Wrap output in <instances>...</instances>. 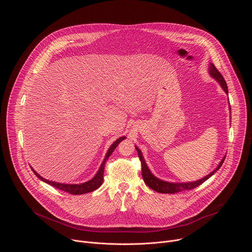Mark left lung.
<instances>
[{"label":"left lung","mask_w":252,"mask_h":252,"mask_svg":"<svg viewBox=\"0 0 252 252\" xmlns=\"http://www.w3.org/2000/svg\"><path fill=\"white\" fill-rule=\"evenodd\" d=\"M209 75L217 80L220 87L223 89V91L228 94V89H227V85H226V82L225 80L223 79L222 75L220 73L219 69L215 67V65L213 63H210L209 64ZM136 151H137V154H138V158H139V160L141 162V174H142V178L143 181H145V183L147 184V186L149 188H151L152 189L158 191V192H160V193H170V194H173V193H176V192H179V191H184V190H190V189H195L196 187L200 186L201 184H203L205 181H207V179L214 173L217 172L220 166L222 165L224 159H225V157L221 159V161L220 162V164L218 165V167L215 168L212 172H210L208 175H206L205 177L201 178V179H198V181L196 182H192V183H167V182H163L161 181V179L156 177L152 172L151 170L149 169L145 159H143V157H142V154L140 152L139 149H137L135 147Z\"/></svg>","instance_id":"obj_1"}]
</instances>
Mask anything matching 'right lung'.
<instances>
[{
    "label": "right lung",
    "instance_id": "right-lung-1",
    "mask_svg": "<svg viewBox=\"0 0 252 252\" xmlns=\"http://www.w3.org/2000/svg\"><path fill=\"white\" fill-rule=\"evenodd\" d=\"M125 138H126V136H122L120 138H118L113 145L111 146V148L109 149V151H107L105 157H104V159L102 161V163L100 164L96 174L91 179V181L87 182V183H84V184H80V185H65V184H59V183H55V182H50L48 181V179H45L44 177H42L39 173L35 172L32 168V171L33 173L37 175L41 181H43L44 183L48 184V185H51L52 187H55L57 188L58 189H61V190H63L65 192H68L70 194H74V195H78V194H84V193H88V192H91V191H94L95 189H97L102 182H103V170H104V164H105V161L107 160V158H109L111 157V155L113 154V152L115 151V149L118 147L119 143L124 140Z\"/></svg>",
    "mask_w": 252,
    "mask_h": 252
}]
</instances>
